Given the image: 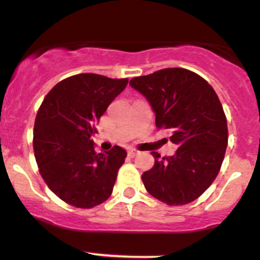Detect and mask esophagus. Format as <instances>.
I'll return each instance as SVG.
<instances>
[{"mask_svg":"<svg viewBox=\"0 0 260 260\" xmlns=\"http://www.w3.org/2000/svg\"><path fill=\"white\" fill-rule=\"evenodd\" d=\"M138 153H140V152H138L137 149H133V148L128 149V156H129V157H135V156H137Z\"/></svg>","mask_w":260,"mask_h":260,"instance_id":"34e87169","label":"esophagus"}]
</instances>
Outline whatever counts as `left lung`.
<instances>
[{
    "mask_svg": "<svg viewBox=\"0 0 260 260\" xmlns=\"http://www.w3.org/2000/svg\"><path fill=\"white\" fill-rule=\"evenodd\" d=\"M129 85L140 91L156 114V127L172 131L179 148L159 158L143 172L146 190L167 205L196 200L214 182L228 146V124L212 86L200 75L182 68H169L133 78Z\"/></svg>",
    "mask_w": 260,
    "mask_h": 260,
    "instance_id": "1",
    "label": "left lung"
}]
</instances>
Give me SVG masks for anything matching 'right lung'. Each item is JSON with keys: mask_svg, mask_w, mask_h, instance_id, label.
I'll use <instances>...</instances> for the list:
<instances>
[{"mask_svg": "<svg viewBox=\"0 0 260 260\" xmlns=\"http://www.w3.org/2000/svg\"><path fill=\"white\" fill-rule=\"evenodd\" d=\"M128 79L78 74L57 83L36 114L34 151L50 190L65 203L90 209L111 196L127 152L119 146L95 152L91 137Z\"/></svg>", "mask_w": 260, "mask_h": 260, "instance_id": "obj_1", "label": "right lung"}]
</instances>
